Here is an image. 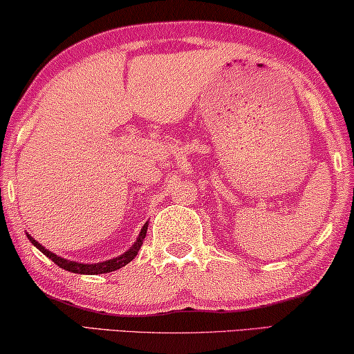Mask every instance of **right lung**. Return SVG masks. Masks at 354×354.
Segmentation results:
<instances>
[{
    "mask_svg": "<svg viewBox=\"0 0 354 354\" xmlns=\"http://www.w3.org/2000/svg\"><path fill=\"white\" fill-rule=\"evenodd\" d=\"M146 232H147V223L143 225V229H141L138 239H136L135 243L130 246L129 251H125L124 254L114 257V259H109V261H104V262H97V263H79V262H75V261L63 259V257L54 254V252H50L49 250H46V248L39 245L35 239H31L28 234H26V236H28V240L36 248H38L42 254H46L52 262H55L57 266L63 268V270H68V272H73V273H81V275H100V273H109V272L118 270V268L127 266V263H129L130 261H133L136 254H138L141 245H143Z\"/></svg>",
    "mask_w": 354,
    "mask_h": 354,
    "instance_id": "right-lung-1",
    "label": "right lung"
}]
</instances>
